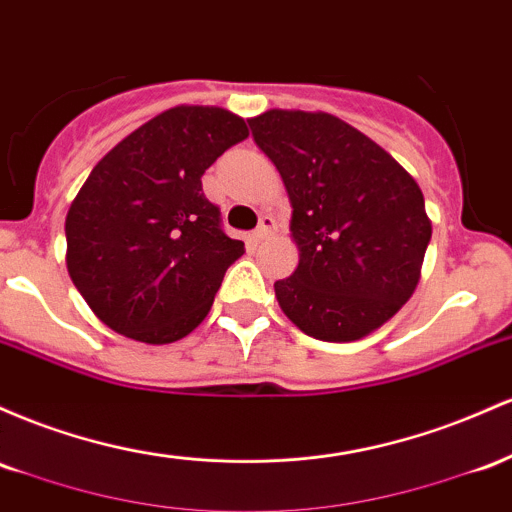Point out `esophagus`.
I'll list each match as a JSON object with an SVG mask.
<instances>
[{
  "label": "esophagus",
  "mask_w": 512,
  "mask_h": 512,
  "mask_svg": "<svg viewBox=\"0 0 512 512\" xmlns=\"http://www.w3.org/2000/svg\"><path fill=\"white\" fill-rule=\"evenodd\" d=\"M275 227H278V225H275L273 217L271 215H263L261 222H258V227L254 229V234H251V239H254L256 244H258V241L271 237V234L275 232Z\"/></svg>",
  "instance_id": "1"
}]
</instances>
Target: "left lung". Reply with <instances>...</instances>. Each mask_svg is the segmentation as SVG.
I'll return each mask as SVG.
<instances>
[{
  "mask_svg": "<svg viewBox=\"0 0 512 512\" xmlns=\"http://www.w3.org/2000/svg\"><path fill=\"white\" fill-rule=\"evenodd\" d=\"M256 145L280 171L300 263L275 283L285 317L319 341H358L413 295L430 220L413 176L331 113L251 118Z\"/></svg>",
  "mask_w": 512,
  "mask_h": 512,
  "instance_id": "8db88e82",
  "label": "left lung"
}]
</instances>
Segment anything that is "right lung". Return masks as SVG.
Returning a JSON list of instances; mask_svg holds the SVG:
<instances>
[{
  "label": "right lung",
  "mask_w": 512,
  "mask_h": 512,
  "mask_svg": "<svg viewBox=\"0 0 512 512\" xmlns=\"http://www.w3.org/2000/svg\"><path fill=\"white\" fill-rule=\"evenodd\" d=\"M246 137L225 108L176 106L91 169L65 220L67 271L108 329L162 346L208 317L244 241L222 232L200 176Z\"/></svg>",
  "instance_id": "1"
}]
</instances>
